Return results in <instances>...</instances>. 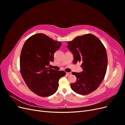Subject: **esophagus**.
I'll return each instance as SVG.
<instances>
[{"label": "esophagus", "mask_w": 125, "mask_h": 125, "mask_svg": "<svg viewBox=\"0 0 125 125\" xmlns=\"http://www.w3.org/2000/svg\"><path fill=\"white\" fill-rule=\"evenodd\" d=\"M71 74V73H66V75H67V76H69V75H70Z\"/></svg>", "instance_id": "34e87169"}]
</instances>
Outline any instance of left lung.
<instances>
[{
	"instance_id": "8db88e82",
	"label": "left lung",
	"mask_w": 125,
	"mask_h": 125,
	"mask_svg": "<svg viewBox=\"0 0 125 125\" xmlns=\"http://www.w3.org/2000/svg\"><path fill=\"white\" fill-rule=\"evenodd\" d=\"M67 47L73 56V63H82L83 71L73 72L77 80L70 84L75 93L86 95L97 89L106 73L107 55L101 41L92 34L75 37L68 42Z\"/></svg>"
}]
</instances>
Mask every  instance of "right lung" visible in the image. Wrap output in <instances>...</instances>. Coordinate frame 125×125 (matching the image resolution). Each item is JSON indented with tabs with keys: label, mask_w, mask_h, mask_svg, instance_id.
I'll use <instances>...</instances> for the list:
<instances>
[{
	"label": "right lung",
	"mask_w": 125,
	"mask_h": 125,
	"mask_svg": "<svg viewBox=\"0 0 125 125\" xmlns=\"http://www.w3.org/2000/svg\"><path fill=\"white\" fill-rule=\"evenodd\" d=\"M61 45L43 33L32 35L24 44L20 55L21 73L28 88L37 95L46 97L54 94L59 79L66 75L65 71L48 67Z\"/></svg>",
	"instance_id": "obj_1"
}]
</instances>
